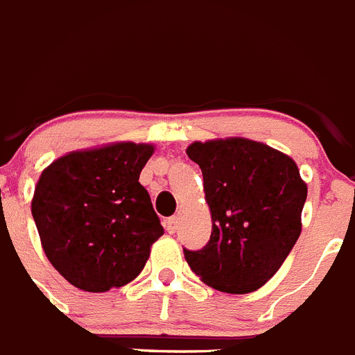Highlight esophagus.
<instances>
[{
    "instance_id": "esophagus-1",
    "label": "esophagus",
    "mask_w": 355,
    "mask_h": 355,
    "mask_svg": "<svg viewBox=\"0 0 355 355\" xmlns=\"http://www.w3.org/2000/svg\"><path fill=\"white\" fill-rule=\"evenodd\" d=\"M178 229V218H169L168 221H166V230H168L169 234H175Z\"/></svg>"
}]
</instances>
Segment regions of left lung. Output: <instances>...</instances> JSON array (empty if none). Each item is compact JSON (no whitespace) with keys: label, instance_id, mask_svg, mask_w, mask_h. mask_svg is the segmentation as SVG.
Wrapping results in <instances>:
<instances>
[{"label":"left lung","instance_id":"1","mask_svg":"<svg viewBox=\"0 0 355 355\" xmlns=\"http://www.w3.org/2000/svg\"><path fill=\"white\" fill-rule=\"evenodd\" d=\"M203 175L212 218L211 239L186 250L187 264L211 288L245 295L266 284L302 232L307 186L286 153L245 137L186 150Z\"/></svg>","mask_w":355,"mask_h":355}]
</instances>
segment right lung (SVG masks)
I'll use <instances>...</instances> for the list:
<instances>
[{
	"mask_svg": "<svg viewBox=\"0 0 355 355\" xmlns=\"http://www.w3.org/2000/svg\"><path fill=\"white\" fill-rule=\"evenodd\" d=\"M153 150L105 144L67 153L41 173L33 220L48 261L75 288L103 293L128 284L164 234L139 184Z\"/></svg>",
	"mask_w": 355,
	"mask_h": 355,
	"instance_id": "right-lung-1",
	"label": "right lung"
}]
</instances>
